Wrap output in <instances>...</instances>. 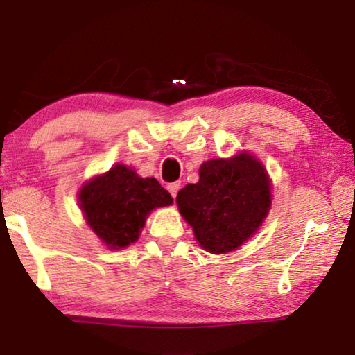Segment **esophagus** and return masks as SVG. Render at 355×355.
<instances>
[{"label":"esophagus","mask_w":355,"mask_h":355,"mask_svg":"<svg viewBox=\"0 0 355 355\" xmlns=\"http://www.w3.org/2000/svg\"><path fill=\"white\" fill-rule=\"evenodd\" d=\"M178 189H180V182H173L171 184H167V191L171 192V196L173 197V199H175V197H177Z\"/></svg>","instance_id":"34e87169"}]
</instances>
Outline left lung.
<instances>
[{
  "mask_svg": "<svg viewBox=\"0 0 355 355\" xmlns=\"http://www.w3.org/2000/svg\"><path fill=\"white\" fill-rule=\"evenodd\" d=\"M199 182L178 191L177 205L196 239L211 254L238 249L260 228L271 208V180L250 153L209 159Z\"/></svg>",
  "mask_w": 355,
  "mask_h": 355,
  "instance_id": "1",
  "label": "left lung"
}]
</instances>
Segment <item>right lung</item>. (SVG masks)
<instances>
[{"mask_svg": "<svg viewBox=\"0 0 355 355\" xmlns=\"http://www.w3.org/2000/svg\"><path fill=\"white\" fill-rule=\"evenodd\" d=\"M172 203V196L158 180L142 178L123 164L84 183L80 191L87 225L110 249L137 241L150 211Z\"/></svg>", "mask_w": 355, "mask_h": 355, "instance_id": "1", "label": "right lung"}]
</instances>
